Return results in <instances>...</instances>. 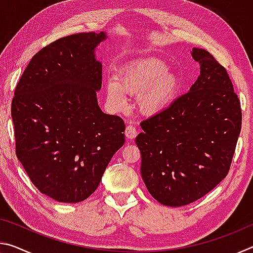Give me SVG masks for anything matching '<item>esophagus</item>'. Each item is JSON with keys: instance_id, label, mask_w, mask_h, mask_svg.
<instances>
[{"instance_id": "esophagus-1", "label": "esophagus", "mask_w": 253, "mask_h": 253, "mask_svg": "<svg viewBox=\"0 0 253 253\" xmlns=\"http://www.w3.org/2000/svg\"><path fill=\"white\" fill-rule=\"evenodd\" d=\"M137 134H138V131H137L136 128L132 126V125H129L126 127V130H125V135L128 139H134L135 137L137 136Z\"/></svg>"}]
</instances>
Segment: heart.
I'll use <instances>...</instances> for the list:
<instances>
[{
    "mask_svg": "<svg viewBox=\"0 0 253 253\" xmlns=\"http://www.w3.org/2000/svg\"><path fill=\"white\" fill-rule=\"evenodd\" d=\"M181 88L178 76L157 58H145L129 62L119 74L118 79L107 81V98L114 106L122 108L127 92L139 93L137 105L145 114H156L166 108Z\"/></svg>",
    "mask_w": 253,
    "mask_h": 253,
    "instance_id": "b5f03b06",
    "label": "heart"
}]
</instances>
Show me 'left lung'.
Wrapping results in <instances>:
<instances>
[{
  "label": "left lung",
  "instance_id": "obj_1",
  "mask_svg": "<svg viewBox=\"0 0 253 253\" xmlns=\"http://www.w3.org/2000/svg\"><path fill=\"white\" fill-rule=\"evenodd\" d=\"M200 76L190 91L144 121L136 137L142 178L151 195L183 207L212 191L230 169L241 130V107L225 68L193 48Z\"/></svg>",
  "mask_w": 253,
  "mask_h": 253
}]
</instances>
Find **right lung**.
Listing matches in <instances>:
<instances>
[{
    "label": "right lung",
    "instance_id": "obj_1",
    "mask_svg": "<svg viewBox=\"0 0 253 253\" xmlns=\"http://www.w3.org/2000/svg\"><path fill=\"white\" fill-rule=\"evenodd\" d=\"M106 39L88 32L52 42L33 55L15 88L16 156L34 186L58 202L89 198L125 143L123 119L98 106L102 65L95 50Z\"/></svg>",
    "mask_w": 253,
    "mask_h": 253
}]
</instances>
